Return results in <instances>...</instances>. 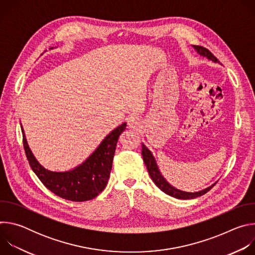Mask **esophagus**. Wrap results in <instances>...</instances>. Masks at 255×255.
<instances>
[{"mask_svg": "<svg viewBox=\"0 0 255 255\" xmlns=\"http://www.w3.org/2000/svg\"><path fill=\"white\" fill-rule=\"evenodd\" d=\"M128 127L130 129H138L140 127V122L136 118H130L128 121Z\"/></svg>", "mask_w": 255, "mask_h": 255, "instance_id": "esophagus-1", "label": "esophagus"}]
</instances>
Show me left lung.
Instances as JSON below:
<instances>
[{"label": "left lung", "mask_w": 255, "mask_h": 255, "mask_svg": "<svg viewBox=\"0 0 255 255\" xmlns=\"http://www.w3.org/2000/svg\"><path fill=\"white\" fill-rule=\"evenodd\" d=\"M194 48L203 56L207 57L208 59L214 61V62H219V60H218V58L210 51L208 50L207 48L203 47V46H199V45H194ZM142 156H143V161L145 163V165H146L147 167V170H148V173L151 177V179L154 181V184L163 192L165 193L166 195L170 196V197H173V198H176V199H181V200H189V199H195L197 197H201L203 196L204 194H206L207 192H209L215 185H212L211 187L203 190V191H200V192H196V193H188V192H183L180 190H177L175 188H173L172 186H170L167 181L164 179V177L161 175L158 167H157V164H156V161L152 155V153L150 152V150H148V148H146V146H145L144 144H142Z\"/></svg>", "instance_id": "obj_1"}]
</instances>
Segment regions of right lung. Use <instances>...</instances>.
Returning <instances> with one entry per match:
<instances>
[{"mask_svg":"<svg viewBox=\"0 0 255 255\" xmlns=\"http://www.w3.org/2000/svg\"><path fill=\"white\" fill-rule=\"evenodd\" d=\"M125 129L126 123H123L107 135L98 148L78 167L57 172L45 169L36 160L28 146L23 127H21L23 146L32 170L49 191L72 202L92 200L106 188L110 177L118 138Z\"/></svg>","mask_w":255,"mask_h":255,"instance_id":"obj_1","label":"right lung"}]
</instances>
